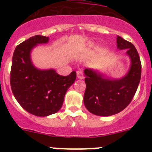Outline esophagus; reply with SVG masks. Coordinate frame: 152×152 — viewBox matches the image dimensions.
Listing matches in <instances>:
<instances>
[{
	"label": "esophagus",
	"instance_id": "34e87169",
	"mask_svg": "<svg viewBox=\"0 0 152 152\" xmlns=\"http://www.w3.org/2000/svg\"><path fill=\"white\" fill-rule=\"evenodd\" d=\"M77 77L78 79H83L84 78V75L81 71H77Z\"/></svg>",
	"mask_w": 152,
	"mask_h": 152
}]
</instances>
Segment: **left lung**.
I'll return each instance as SVG.
<instances>
[{"label":"left lung","mask_w":152,"mask_h":152,"mask_svg":"<svg viewBox=\"0 0 152 152\" xmlns=\"http://www.w3.org/2000/svg\"><path fill=\"white\" fill-rule=\"evenodd\" d=\"M116 39L118 49H126L131 59L129 71L125 77L109 79L92 69L84 70V105L96 116H109L123 111L133 99L140 82L142 64L135 47L119 36Z\"/></svg>","instance_id":"obj_1"}]
</instances>
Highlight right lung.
I'll use <instances>...</instances> for the list:
<instances>
[{
	"label": "right lung",
	"instance_id": "1",
	"mask_svg": "<svg viewBox=\"0 0 152 152\" xmlns=\"http://www.w3.org/2000/svg\"><path fill=\"white\" fill-rule=\"evenodd\" d=\"M49 37L36 35L16 47L12 58L10 86L20 105L29 113L47 116L61 109L64 95L75 82L76 72L61 76L53 69L39 70L31 61L30 52Z\"/></svg>",
	"mask_w": 152,
	"mask_h": 152
}]
</instances>
